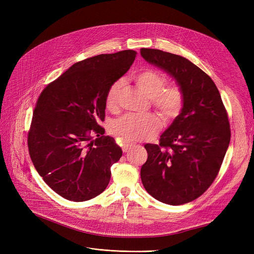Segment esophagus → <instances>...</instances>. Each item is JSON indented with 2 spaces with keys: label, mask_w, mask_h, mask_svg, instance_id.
Wrapping results in <instances>:
<instances>
[{
  "label": "esophagus",
  "mask_w": 254,
  "mask_h": 254,
  "mask_svg": "<svg viewBox=\"0 0 254 254\" xmlns=\"http://www.w3.org/2000/svg\"><path fill=\"white\" fill-rule=\"evenodd\" d=\"M134 145V143H131V142H129V141H124V143H123V151L124 152H127L129 149H130V147L131 146Z\"/></svg>",
  "instance_id": "obj_1"
}]
</instances>
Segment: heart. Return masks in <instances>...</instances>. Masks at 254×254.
<instances>
[{
    "label": "heart",
    "instance_id": "heart-1",
    "mask_svg": "<svg viewBox=\"0 0 254 254\" xmlns=\"http://www.w3.org/2000/svg\"><path fill=\"white\" fill-rule=\"evenodd\" d=\"M136 85L146 96L151 99V104L165 119H174L183 106V93L179 86H166L167 78L152 69H144L132 75ZM123 82L115 81L106 95V107L113 111L117 108ZM162 127V122L155 114L145 116L126 115L112 126V132L124 141H142L153 137Z\"/></svg>",
    "mask_w": 254,
    "mask_h": 254
}]
</instances>
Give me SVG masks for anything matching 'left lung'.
<instances>
[{"label": "left lung", "mask_w": 254, "mask_h": 254, "mask_svg": "<svg viewBox=\"0 0 254 254\" xmlns=\"http://www.w3.org/2000/svg\"><path fill=\"white\" fill-rule=\"evenodd\" d=\"M142 58L175 80L183 93L179 115L159 144H145L141 168L145 190L157 201L177 206L202 195L216 178L231 140L228 114L213 80L188 59L142 48Z\"/></svg>", "instance_id": "1"}]
</instances>
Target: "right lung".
<instances>
[{"instance_id":"obj_1","label":"right lung","mask_w":254,"mask_h":254,"mask_svg":"<svg viewBox=\"0 0 254 254\" xmlns=\"http://www.w3.org/2000/svg\"><path fill=\"white\" fill-rule=\"evenodd\" d=\"M137 52L123 50L74 64L40 95L29 131L32 162L49 188L73 202L102 193L123 150L103 136L106 95ZM95 133L98 138L92 140Z\"/></svg>"}]
</instances>
